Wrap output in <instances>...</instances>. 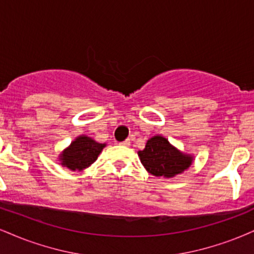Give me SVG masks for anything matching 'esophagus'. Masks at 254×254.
Segmentation results:
<instances>
[{
  "mask_svg": "<svg viewBox=\"0 0 254 254\" xmlns=\"http://www.w3.org/2000/svg\"><path fill=\"white\" fill-rule=\"evenodd\" d=\"M120 145L124 146V147H129L130 146V141H129V140H125V141L120 142Z\"/></svg>",
  "mask_w": 254,
  "mask_h": 254,
  "instance_id": "esophagus-1",
  "label": "esophagus"
}]
</instances>
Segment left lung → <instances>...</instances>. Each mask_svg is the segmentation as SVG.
Returning a JSON list of instances; mask_svg holds the SVG:
<instances>
[{
    "mask_svg": "<svg viewBox=\"0 0 254 254\" xmlns=\"http://www.w3.org/2000/svg\"><path fill=\"white\" fill-rule=\"evenodd\" d=\"M137 155L148 173L166 179L184 173L194 160L192 154L181 152L162 135L147 140L145 148L137 152Z\"/></svg>",
    "mask_w": 254,
    "mask_h": 254,
    "instance_id": "8db88e82",
    "label": "left lung"
}]
</instances>
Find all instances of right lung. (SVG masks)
<instances>
[{
  "mask_svg": "<svg viewBox=\"0 0 254 254\" xmlns=\"http://www.w3.org/2000/svg\"><path fill=\"white\" fill-rule=\"evenodd\" d=\"M105 147L106 143L95 141L90 136L79 135L61 152L59 162L70 171H83L96 161Z\"/></svg>",
  "mask_w": 254,
  "mask_h": 254,
  "instance_id": "add662e5",
  "label": "right lung"
}]
</instances>
